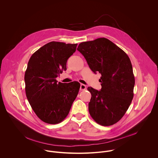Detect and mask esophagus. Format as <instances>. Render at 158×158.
<instances>
[{"label": "esophagus", "instance_id": "esophagus-1", "mask_svg": "<svg viewBox=\"0 0 158 158\" xmlns=\"http://www.w3.org/2000/svg\"><path fill=\"white\" fill-rule=\"evenodd\" d=\"M86 89V86L85 85H83V84H81V85H80V90H85Z\"/></svg>", "mask_w": 158, "mask_h": 158}]
</instances>
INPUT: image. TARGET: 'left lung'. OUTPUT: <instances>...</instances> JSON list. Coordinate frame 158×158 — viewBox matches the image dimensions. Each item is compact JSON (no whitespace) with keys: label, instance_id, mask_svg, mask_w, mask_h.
<instances>
[{"label":"left lung","instance_id":"1","mask_svg":"<svg viewBox=\"0 0 158 158\" xmlns=\"http://www.w3.org/2000/svg\"><path fill=\"white\" fill-rule=\"evenodd\" d=\"M77 50L92 72L102 75L101 90L88 88L91 94L90 116L102 126L114 125L122 118L133 98L135 78L130 59L105 38L81 43Z\"/></svg>","mask_w":158,"mask_h":158}]
</instances>
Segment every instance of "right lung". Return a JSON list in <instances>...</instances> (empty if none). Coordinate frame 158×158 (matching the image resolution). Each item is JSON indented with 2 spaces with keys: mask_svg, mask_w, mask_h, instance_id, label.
<instances>
[{
  "mask_svg": "<svg viewBox=\"0 0 158 158\" xmlns=\"http://www.w3.org/2000/svg\"><path fill=\"white\" fill-rule=\"evenodd\" d=\"M77 46L52 41L36 50L28 61L24 77L26 96L33 111L47 123L61 122L78 94V81L63 83L56 80L66 70L68 58Z\"/></svg>",
  "mask_w": 158,
  "mask_h": 158,
  "instance_id": "add662e5",
  "label": "right lung"
}]
</instances>
